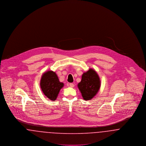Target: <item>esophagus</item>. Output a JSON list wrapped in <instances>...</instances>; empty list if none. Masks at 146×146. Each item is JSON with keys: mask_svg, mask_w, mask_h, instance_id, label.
<instances>
[{"mask_svg": "<svg viewBox=\"0 0 146 146\" xmlns=\"http://www.w3.org/2000/svg\"><path fill=\"white\" fill-rule=\"evenodd\" d=\"M70 87H74V85L73 83H70Z\"/></svg>", "mask_w": 146, "mask_h": 146, "instance_id": "obj_1", "label": "esophagus"}]
</instances>
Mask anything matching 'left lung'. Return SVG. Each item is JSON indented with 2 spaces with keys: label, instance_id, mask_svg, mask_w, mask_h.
Returning a JSON list of instances; mask_svg holds the SVG:
<instances>
[{
  "label": "left lung",
  "instance_id": "obj_1",
  "mask_svg": "<svg viewBox=\"0 0 146 146\" xmlns=\"http://www.w3.org/2000/svg\"><path fill=\"white\" fill-rule=\"evenodd\" d=\"M100 80L95 70L90 69L84 73L82 80L78 84L84 100H90L94 97L100 88Z\"/></svg>",
  "mask_w": 146,
  "mask_h": 146
}]
</instances>
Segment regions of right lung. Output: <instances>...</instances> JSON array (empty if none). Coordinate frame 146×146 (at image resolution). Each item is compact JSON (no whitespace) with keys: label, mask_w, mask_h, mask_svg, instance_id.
<instances>
[{"label":"right lung","mask_w":146,"mask_h":146,"mask_svg":"<svg viewBox=\"0 0 146 146\" xmlns=\"http://www.w3.org/2000/svg\"><path fill=\"white\" fill-rule=\"evenodd\" d=\"M63 85L53 71H48L42 76L40 88L44 94L50 100H56Z\"/></svg>","instance_id":"obj_1"}]
</instances>
